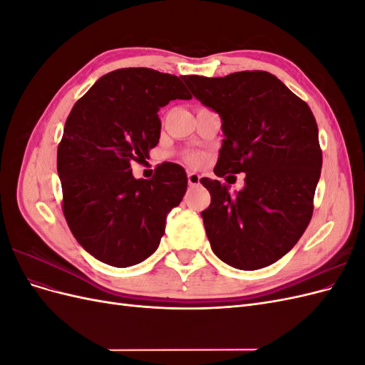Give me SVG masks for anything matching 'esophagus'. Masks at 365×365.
I'll use <instances>...</instances> for the list:
<instances>
[{
	"label": "esophagus",
	"instance_id": "34e87169",
	"mask_svg": "<svg viewBox=\"0 0 365 365\" xmlns=\"http://www.w3.org/2000/svg\"><path fill=\"white\" fill-rule=\"evenodd\" d=\"M187 180H189V185L190 187H196L200 185V181H201V176L195 173V172H190L189 175H187Z\"/></svg>",
	"mask_w": 365,
	"mask_h": 365
}]
</instances>
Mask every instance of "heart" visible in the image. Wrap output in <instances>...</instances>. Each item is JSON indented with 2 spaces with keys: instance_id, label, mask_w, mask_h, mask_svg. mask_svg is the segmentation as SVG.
I'll list each match as a JSON object with an SVG mask.
<instances>
[{
  "instance_id": "b5f03b06",
  "label": "heart",
  "mask_w": 365,
  "mask_h": 365,
  "mask_svg": "<svg viewBox=\"0 0 365 365\" xmlns=\"http://www.w3.org/2000/svg\"><path fill=\"white\" fill-rule=\"evenodd\" d=\"M185 160H187V161H189V163H192V164H196L197 161H200V160H201V157H200V155H197V153H189V155H187V157H185Z\"/></svg>"
}]
</instances>
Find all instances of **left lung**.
I'll return each mask as SVG.
<instances>
[{
  "mask_svg": "<svg viewBox=\"0 0 365 365\" xmlns=\"http://www.w3.org/2000/svg\"><path fill=\"white\" fill-rule=\"evenodd\" d=\"M184 82L222 118L225 138L215 173H245L236 195L217 180H201L212 196L201 213L210 245L233 268L268 267L292 250L311 222L323 164L315 117L268 71L185 76Z\"/></svg>",
  "mask_w": 365,
  "mask_h": 365,
  "instance_id": "left-lung-1",
  "label": "left lung"
}]
</instances>
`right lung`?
<instances>
[{
	"label": "right lung",
	"mask_w": 365,
	"mask_h": 365,
	"mask_svg": "<svg viewBox=\"0 0 365 365\" xmlns=\"http://www.w3.org/2000/svg\"><path fill=\"white\" fill-rule=\"evenodd\" d=\"M182 76L120 68L102 76L77 101L58 146L62 212L79 244L106 264L126 268L160 245L165 216L187 190L181 165L163 163L150 180L130 164L158 145V109L192 98Z\"/></svg>",
	"instance_id": "right-lung-1"
}]
</instances>
